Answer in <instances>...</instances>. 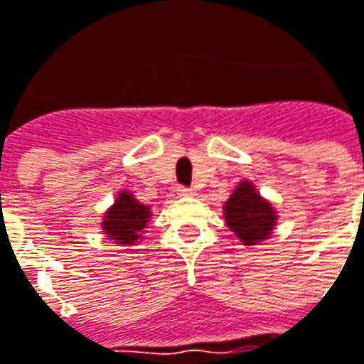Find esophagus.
Instances as JSON below:
<instances>
[{
  "instance_id": "34e87169",
  "label": "esophagus",
  "mask_w": 364,
  "mask_h": 364,
  "mask_svg": "<svg viewBox=\"0 0 364 364\" xmlns=\"http://www.w3.org/2000/svg\"><path fill=\"white\" fill-rule=\"evenodd\" d=\"M176 192H178L180 196H192V194H194V190L188 188V186H178V188H176Z\"/></svg>"
}]
</instances>
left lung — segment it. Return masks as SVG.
Instances as JSON below:
<instances>
[{
  "mask_svg": "<svg viewBox=\"0 0 364 364\" xmlns=\"http://www.w3.org/2000/svg\"><path fill=\"white\" fill-rule=\"evenodd\" d=\"M227 225L245 245H255L272 235L275 210L255 192L251 182H241L225 204Z\"/></svg>",
  "mask_w": 364,
  "mask_h": 364,
  "instance_id": "1",
  "label": "left lung"
}]
</instances>
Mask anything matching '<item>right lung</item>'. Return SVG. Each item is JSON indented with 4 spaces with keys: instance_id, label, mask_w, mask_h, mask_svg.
<instances>
[{
    "instance_id": "right-lung-1",
    "label": "right lung",
    "mask_w": 364,
    "mask_h": 364,
    "mask_svg": "<svg viewBox=\"0 0 364 364\" xmlns=\"http://www.w3.org/2000/svg\"><path fill=\"white\" fill-rule=\"evenodd\" d=\"M147 218H149V208L146 204L137 203L129 192H121L115 204L107 210L103 231L113 241L127 247L139 239V232L146 229Z\"/></svg>"
}]
</instances>
